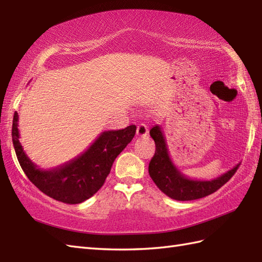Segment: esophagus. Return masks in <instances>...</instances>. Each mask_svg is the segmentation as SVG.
Wrapping results in <instances>:
<instances>
[{"instance_id": "34e87169", "label": "esophagus", "mask_w": 262, "mask_h": 262, "mask_svg": "<svg viewBox=\"0 0 262 262\" xmlns=\"http://www.w3.org/2000/svg\"><path fill=\"white\" fill-rule=\"evenodd\" d=\"M147 134H148V128L145 124H140L137 126L136 135L138 137H145Z\"/></svg>"}]
</instances>
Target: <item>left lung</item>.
I'll list each match as a JSON object with an SVG mask.
<instances>
[{
	"label": "left lung",
	"mask_w": 262,
	"mask_h": 262,
	"mask_svg": "<svg viewBox=\"0 0 262 262\" xmlns=\"http://www.w3.org/2000/svg\"><path fill=\"white\" fill-rule=\"evenodd\" d=\"M149 135L155 142V154L148 164V173L155 185L166 196L186 202L208 196L224 186L234 176L240 163L225 173L211 180H196L188 178L177 168L170 158L162 128L155 125Z\"/></svg>",
	"instance_id": "8db88e82"
}]
</instances>
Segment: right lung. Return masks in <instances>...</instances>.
<instances>
[{
  "label": "right lung",
  "instance_id": "1",
  "mask_svg": "<svg viewBox=\"0 0 262 262\" xmlns=\"http://www.w3.org/2000/svg\"><path fill=\"white\" fill-rule=\"evenodd\" d=\"M18 113H14L12 142L22 170L47 196L65 204H80L103 186L115 159L133 140L136 126L102 132L86 151L56 168L42 170L28 158L20 143Z\"/></svg>",
  "mask_w": 262,
  "mask_h": 262
}]
</instances>
